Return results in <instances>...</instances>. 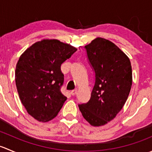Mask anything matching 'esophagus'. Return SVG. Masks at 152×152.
Wrapping results in <instances>:
<instances>
[{
	"label": "esophagus",
	"instance_id": "34e87169",
	"mask_svg": "<svg viewBox=\"0 0 152 152\" xmlns=\"http://www.w3.org/2000/svg\"><path fill=\"white\" fill-rule=\"evenodd\" d=\"M76 93H77V90H73L70 91V94H71L72 96H75Z\"/></svg>",
	"mask_w": 152,
	"mask_h": 152
}]
</instances>
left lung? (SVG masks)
I'll return each mask as SVG.
<instances>
[{
  "label": "left lung",
  "mask_w": 152,
  "mask_h": 152,
  "mask_svg": "<svg viewBox=\"0 0 152 152\" xmlns=\"http://www.w3.org/2000/svg\"><path fill=\"white\" fill-rule=\"evenodd\" d=\"M85 48L95 84L89 102L79 107L90 125L100 126L114 119L126 102L132 84L131 62L117 45L104 38Z\"/></svg>",
  "instance_id": "left-lung-1"
}]
</instances>
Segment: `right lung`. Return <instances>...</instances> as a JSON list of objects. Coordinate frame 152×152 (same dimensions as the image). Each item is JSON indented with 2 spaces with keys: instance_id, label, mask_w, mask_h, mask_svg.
I'll use <instances>...</instances> for the list:
<instances>
[{
  "instance_id": "1",
  "label": "right lung",
  "mask_w": 152,
  "mask_h": 152,
  "mask_svg": "<svg viewBox=\"0 0 152 152\" xmlns=\"http://www.w3.org/2000/svg\"><path fill=\"white\" fill-rule=\"evenodd\" d=\"M77 50L57 39H42L19 58L15 82L27 113L41 122L54 118L66 101L61 93L64 75L61 65Z\"/></svg>"
}]
</instances>
